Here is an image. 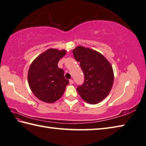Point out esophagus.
<instances>
[{
    "mask_svg": "<svg viewBox=\"0 0 146 146\" xmlns=\"http://www.w3.org/2000/svg\"><path fill=\"white\" fill-rule=\"evenodd\" d=\"M73 84H74V81L73 80H70V85H72Z\"/></svg>",
    "mask_w": 146,
    "mask_h": 146,
    "instance_id": "34e87169",
    "label": "esophagus"
}]
</instances>
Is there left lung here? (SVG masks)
I'll list each match as a JSON object with an SVG mask.
<instances>
[{
  "label": "left lung",
  "instance_id": "1",
  "mask_svg": "<svg viewBox=\"0 0 146 146\" xmlns=\"http://www.w3.org/2000/svg\"><path fill=\"white\" fill-rule=\"evenodd\" d=\"M73 53L84 74V82L76 88L77 92L88 103H99L106 98L113 87L112 66L101 54L90 48L79 46Z\"/></svg>",
  "mask_w": 146,
  "mask_h": 146
}]
</instances>
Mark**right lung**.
Instances as JSON below:
<instances>
[{"label": "right lung", "mask_w": 146, "mask_h": 146, "mask_svg": "<svg viewBox=\"0 0 146 146\" xmlns=\"http://www.w3.org/2000/svg\"><path fill=\"white\" fill-rule=\"evenodd\" d=\"M66 50L50 48L41 54L30 65L28 74L31 91L41 101L52 103L61 98L69 84L64 78V70L58 66Z\"/></svg>", "instance_id": "1"}]
</instances>
